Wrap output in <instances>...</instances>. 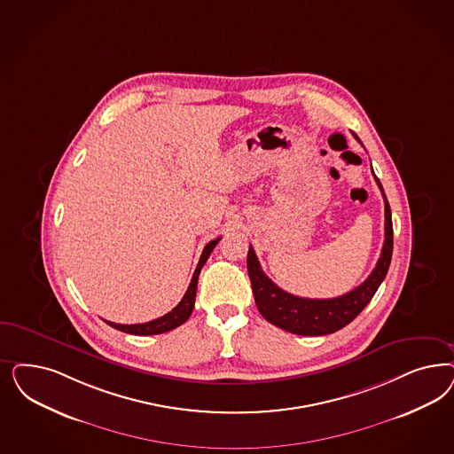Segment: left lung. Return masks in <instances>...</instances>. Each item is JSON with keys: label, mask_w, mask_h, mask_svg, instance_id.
I'll return each instance as SVG.
<instances>
[{"label": "left lung", "mask_w": 454, "mask_h": 454, "mask_svg": "<svg viewBox=\"0 0 454 454\" xmlns=\"http://www.w3.org/2000/svg\"><path fill=\"white\" fill-rule=\"evenodd\" d=\"M354 137L356 140H359L357 135ZM374 178L384 197V246L380 250V261L371 272V276L361 286L352 289L351 293L333 299H306L286 293L263 274L254 247L250 246L247 254V272L255 304L265 321L299 336H324L342 329L366 308L372 295L380 289V282L386 278L393 257L391 208L387 204L386 193L382 191L380 178L376 176Z\"/></svg>", "instance_id": "obj_1"}]
</instances>
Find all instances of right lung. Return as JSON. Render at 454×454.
I'll list each match as a JSON object with an SVG mask.
<instances>
[{"instance_id": "obj_1", "label": "right lung", "mask_w": 454, "mask_h": 454, "mask_svg": "<svg viewBox=\"0 0 454 454\" xmlns=\"http://www.w3.org/2000/svg\"><path fill=\"white\" fill-rule=\"evenodd\" d=\"M219 239L215 240H210L204 247V252L200 255V261L197 263V269L192 276L191 284H189V289L185 295L182 297V301L176 304V308L172 309L168 314L161 316L159 319H153V321L144 322V324H115V322L105 321L106 324H110L114 329H118L121 333H127V334H135V336H153V334H161V333H168L172 329H176L178 325H182L184 322L187 321L191 317L192 310L195 306V294H197V282H199V276H200V270L204 267V263L207 262L210 252L215 249V246L219 244Z\"/></svg>"}]
</instances>
